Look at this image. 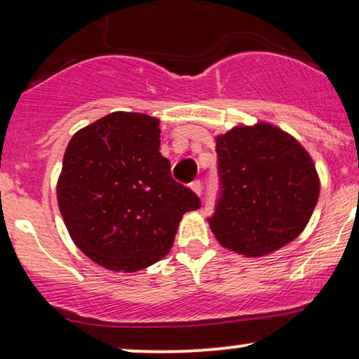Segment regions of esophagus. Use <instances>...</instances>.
Listing matches in <instances>:
<instances>
[{
  "instance_id": "obj_1",
  "label": "esophagus",
  "mask_w": 359,
  "mask_h": 359,
  "mask_svg": "<svg viewBox=\"0 0 359 359\" xmlns=\"http://www.w3.org/2000/svg\"><path fill=\"white\" fill-rule=\"evenodd\" d=\"M191 189L192 192H196L197 196H199V194L203 192V184H201V180H194V182H191Z\"/></svg>"
}]
</instances>
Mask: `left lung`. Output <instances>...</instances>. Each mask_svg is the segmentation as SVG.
<instances>
[{
  "instance_id": "left-lung-1",
  "label": "left lung",
  "mask_w": 359,
  "mask_h": 359,
  "mask_svg": "<svg viewBox=\"0 0 359 359\" xmlns=\"http://www.w3.org/2000/svg\"><path fill=\"white\" fill-rule=\"evenodd\" d=\"M222 196L209 219L224 248L266 257L306 229L320 192L312 156L290 133L266 121L216 137Z\"/></svg>"
}]
</instances>
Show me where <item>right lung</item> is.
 Segmentation results:
<instances>
[{"label": "right lung", "mask_w": 359, "mask_h": 359, "mask_svg": "<svg viewBox=\"0 0 359 359\" xmlns=\"http://www.w3.org/2000/svg\"><path fill=\"white\" fill-rule=\"evenodd\" d=\"M160 119L114 111L69 142L57 204L72 241L111 271L133 273L162 259L182 216L201 208L160 154Z\"/></svg>", "instance_id": "obj_1"}]
</instances>
